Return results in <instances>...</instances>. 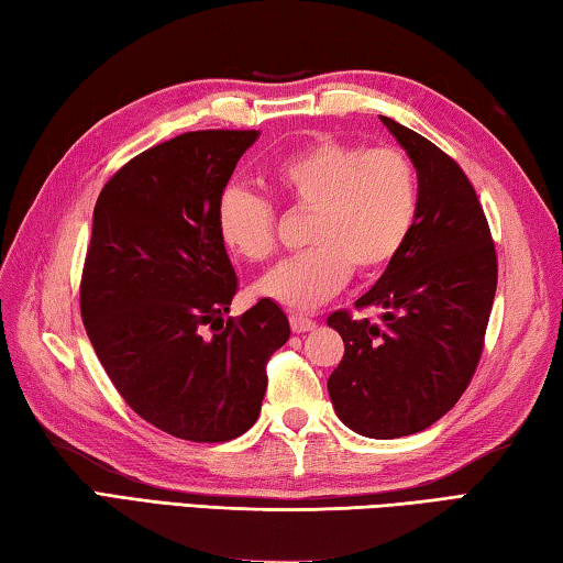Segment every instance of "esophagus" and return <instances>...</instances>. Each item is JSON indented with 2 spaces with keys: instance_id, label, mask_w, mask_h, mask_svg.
Returning <instances> with one entry per match:
<instances>
[{
  "instance_id": "34e87169",
  "label": "esophagus",
  "mask_w": 563,
  "mask_h": 563,
  "mask_svg": "<svg viewBox=\"0 0 563 563\" xmlns=\"http://www.w3.org/2000/svg\"><path fill=\"white\" fill-rule=\"evenodd\" d=\"M289 321H291V331L294 333H309V331L317 329V321L309 319V317H303V313H291Z\"/></svg>"
}]
</instances>
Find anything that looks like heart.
<instances>
[{"instance_id": "heart-1", "label": "heart", "mask_w": 563, "mask_h": 563, "mask_svg": "<svg viewBox=\"0 0 563 563\" xmlns=\"http://www.w3.org/2000/svg\"><path fill=\"white\" fill-rule=\"evenodd\" d=\"M269 180L284 202L311 214L309 250L256 282V294L287 307H319L351 272L363 279L386 272L416 230L420 173L396 147L323 137L276 163ZM217 232L236 256L264 262L276 250V212L264 197L230 187L217 202Z\"/></svg>"}]
</instances>
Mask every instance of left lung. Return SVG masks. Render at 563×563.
Instances as JSON below:
<instances>
[{
    "label": "left lung",
    "mask_w": 563,
    "mask_h": 563,
    "mask_svg": "<svg viewBox=\"0 0 563 563\" xmlns=\"http://www.w3.org/2000/svg\"><path fill=\"white\" fill-rule=\"evenodd\" d=\"M420 173V212L406 250L356 309L380 321L329 317L343 358L329 396L343 426L393 440L430 428L475 376L497 291V252L477 192L428 137L380 115Z\"/></svg>",
    "instance_id": "obj_1"
}]
</instances>
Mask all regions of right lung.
Returning <instances> with one entry per match:
<instances>
[{"instance_id":"add662e5","label":"right lung","mask_w":563,"mask_h":563,"mask_svg":"<svg viewBox=\"0 0 563 563\" xmlns=\"http://www.w3.org/2000/svg\"><path fill=\"white\" fill-rule=\"evenodd\" d=\"M260 131L183 133L103 185L81 276V317L108 378L137 416L192 442L240 438L260 418L266 361L289 319L260 299L224 319L236 274L217 202Z\"/></svg>"}]
</instances>
